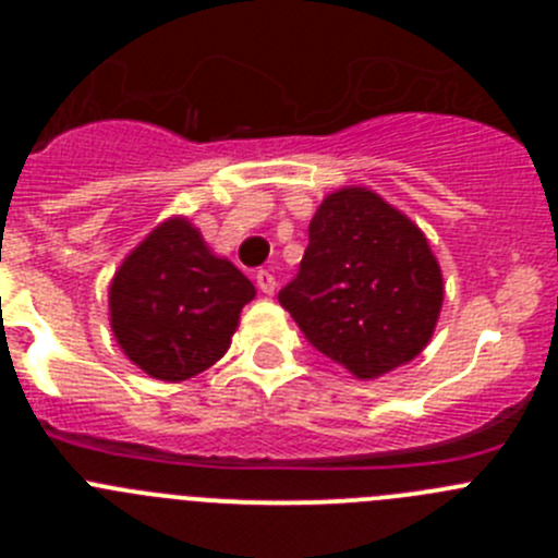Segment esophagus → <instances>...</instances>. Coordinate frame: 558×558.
Wrapping results in <instances>:
<instances>
[{
  "label": "esophagus",
  "instance_id": "34e87169",
  "mask_svg": "<svg viewBox=\"0 0 558 558\" xmlns=\"http://www.w3.org/2000/svg\"><path fill=\"white\" fill-rule=\"evenodd\" d=\"M256 288L263 290L265 295L276 293V276L270 270H256Z\"/></svg>",
  "mask_w": 558,
  "mask_h": 558
}]
</instances>
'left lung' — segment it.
<instances>
[{"instance_id": "left-lung-1", "label": "left lung", "mask_w": 558, "mask_h": 558, "mask_svg": "<svg viewBox=\"0 0 558 558\" xmlns=\"http://www.w3.org/2000/svg\"><path fill=\"white\" fill-rule=\"evenodd\" d=\"M441 302V268L425 234L363 186L318 206L299 274L279 290L304 338L360 379L416 357Z\"/></svg>"}]
</instances>
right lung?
<instances>
[{
  "label": "right lung",
  "instance_id": "add662e5",
  "mask_svg": "<svg viewBox=\"0 0 558 558\" xmlns=\"http://www.w3.org/2000/svg\"><path fill=\"white\" fill-rule=\"evenodd\" d=\"M254 295L248 276L211 254L190 220L175 218L150 231L113 276L111 329L142 372L181 383L223 357Z\"/></svg>",
  "mask_w": 558,
  "mask_h": 558
}]
</instances>
